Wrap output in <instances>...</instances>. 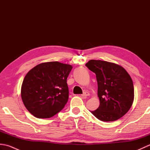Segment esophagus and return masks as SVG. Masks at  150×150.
I'll return each instance as SVG.
<instances>
[{
    "label": "esophagus",
    "mask_w": 150,
    "mask_h": 150,
    "mask_svg": "<svg viewBox=\"0 0 150 150\" xmlns=\"http://www.w3.org/2000/svg\"><path fill=\"white\" fill-rule=\"evenodd\" d=\"M89 95H90V93H89L88 91H84V93H83V94L82 95V97H86L89 96Z\"/></svg>",
    "instance_id": "34e87169"
}]
</instances>
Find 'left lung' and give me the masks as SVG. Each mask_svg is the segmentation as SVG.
<instances>
[{
  "instance_id": "1",
  "label": "left lung",
  "mask_w": 150,
  "mask_h": 150,
  "mask_svg": "<svg viewBox=\"0 0 150 150\" xmlns=\"http://www.w3.org/2000/svg\"><path fill=\"white\" fill-rule=\"evenodd\" d=\"M86 66L96 75L100 105L90 111L104 122L117 120L131 108L134 98L132 79L122 66L100 60H91Z\"/></svg>"
}]
</instances>
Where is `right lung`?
I'll use <instances>...</instances> for the list:
<instances>
[{
  "label": "right lung",
  "mask_w": 150,
  "mask_h": 150,
  "mask_svg": "<svg viewBox=\"0 0 150 150\" xmlns=\"http://www.w3.org/2000/svg\"><path fill=\"white\" fill-rule=\"evenodd\" d=\"M72 66L59 62L40 64L25 76L21 97L30 113L47 119L61 111L68 100L67 78Z\"/></svg>",
  "instance_id": "1"
}]
</instances>
